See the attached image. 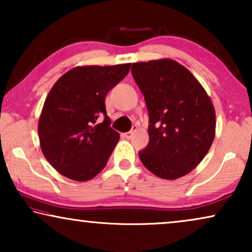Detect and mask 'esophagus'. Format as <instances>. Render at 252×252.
<instances>
[{
	"mask_svg": "<svg viewBox=\"0 0 252 252\" xmlns=\"http://www.w3.org/2000/svg\"><path fill=\"white\" fill-rule=\"evenodd\" d=\"M136 130H137V126H133V129L129 130V132L125 133V134H124V135H125V137H127V139H130V137L134 135V133H135Z\"/></svg>",
	"mask_w": 252,
	"mask_h": 252,
	"instance_id": "1",
	"label": "esophagus"
}]
</instances>
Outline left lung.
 I'll list each match as a JSON object with an SVG mask.
<instances>
[{
    "label": "left lung",
    "mask_w": 252,
    "mask_h": 252,
    "mask_svg": "<svg viewBox=\"0 0 252 252\" xmlns=\"http://www.w3.org/2000/svg\"><path fill=\"white\" fill-rule=\"evenodd\" d=\"M149 112V143L139 153L157 177L174 180L203 160L216 135V112L197 79L173 60L132 64Z\"/></svg>",
    "instance_id": "1"
}]
</instances>
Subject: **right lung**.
I'll return each mask as SVG.
<instances>
[{
    "label": "right lung",
    "instance_id": "obj_1",
    "mask_svg": "<svg viewBox=\"0 0 252 252\" xmlns=\"http://www.w3.org/2000/svg\"><path fill=\"white\" fill-rule=\"evenodd\" d=\"M130 64L77 66L50 89L39 118L41 150L51 166L74 181H87L108 163L119 133L110 127L105 96L129 72ZM105 117L102 123L97 119Z\"/></svg>",
    "mask_w": 252,
    "mask_h": 252
}]
</instances>
